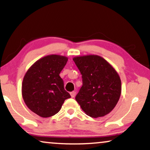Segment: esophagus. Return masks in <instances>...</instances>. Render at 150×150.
<instances>
[{"mask_svg": "<svg viewBox=\"0 0 150 150\" xmlns=\"http://www.w3.org/2000/svg\"><path fill=\"white\" fill-rule=\"evenodd\" d=\"M70 96L71 98H74L76 96V91H71L70 93Z\"/></svg>", "mask_w": 150, "mask_h": 150, "instance_id": "esophagus-1", "label": "esophagus"}]
</instances>
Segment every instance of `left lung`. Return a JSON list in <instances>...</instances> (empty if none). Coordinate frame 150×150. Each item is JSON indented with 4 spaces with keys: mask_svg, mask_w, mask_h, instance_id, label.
I'll return each mask as SVG.
<instances>
[{
    "mask_svg": "<svg viewBox=\"0 0 150 150\" xmlns=\"http://www.w3.org/2000/svg\"><path fill=\"white\" fill-rule=\"evenodd\" d=\"M73 61L83 79V86L75 98L82 109L94 118L109 113L118 102L122 92L117 72L98 55L76 57Z\"/></svg>",
    "mask_w": 150,
    "mask_h": 150,
    "instance_id": "obj_1",
    "label": "left lung"
}]
</instances>
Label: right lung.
<instances>
[{"instance_id": "obj_1", "label": "right lung", "mask_w": 150, "mask_h": 150, "mask_svg": "<svg viewBox=\"0 0 150 150\" xmlns=\"http://www.w3.org/2000/svg\"><path fill=\"white\" fill-rule=\"evenodd\" d=\"M67 60L64 56L48 55L37 61L24 75L22 87L24 101L30 110L42 117L54 115L65 100L71 98L59 76Z\"/></svg>"}]
</instances>
